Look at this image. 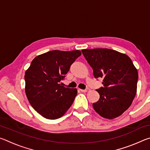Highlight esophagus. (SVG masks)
<instances>
[{
    "label": "esophagus",
    "instance_id": "34e87169",
    "mask_svg": "<svg viewBox=\"0 0 150 150\" xmlns=\"http://www.w3.org/2000/svg\"><path fill=\"white\" fill-rule=\"evenodd\" d=\"M80 91L83 93H85V92H87V89H80Z\"/></svg>",
    "mask_w": 150,
    "mask_h": 150
}]
</instances>
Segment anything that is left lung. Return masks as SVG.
Here are the masks:
<instances>
[{
	"mask_svg": "<svg viewBox=\"0 0 150 150\" xmlns=\"http://www.w3.org/2000/svg\"><path fill=\"white\" fill-rule=\"evenodd\" d=\"M82 53L104 87L96 91L100 98L93 104L102 117H118L130 107L136 95L138 73L128 55L110 49H86Z\"/></svg>",
	"mask_w": 150,
	"mask_h": 150,
	"instance_id": "left-lung-1",
	"label": "left lung"
}]
</instances>
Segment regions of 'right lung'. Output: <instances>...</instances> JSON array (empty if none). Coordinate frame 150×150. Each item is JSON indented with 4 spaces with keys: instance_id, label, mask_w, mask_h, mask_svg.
<instances>
[{
    "instance_id": "obj_1",
    "label": "right lung",
    "mask_w": 150,
    "mask_h": 150,
    "mask_svg": "<svg viewBox=\"0 0 150 150\" xmlns=\"http://www.w3.org/2000/svg\"><path fill=\"white\" fill-rule=\"evenodd\" d=\"M81 55L79 50H53L35 57L24 75L25 92L40 115L55 120L65 115L77 93V88L59 84L71 65Z\"/></svg>"
}]
</instances>
